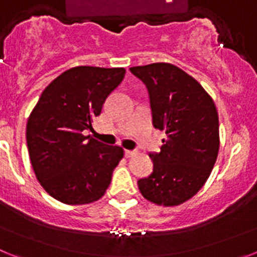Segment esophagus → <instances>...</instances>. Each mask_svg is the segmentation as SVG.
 <instances>
[{"instance_id": "1", "label": "esophagus", "mask_w": 257, "mask_h": 257, "mask_svg": "<svg viewBox=\"0 0 257 257\" xmlns=\"http://www.w3.org/2000/svg\"><path fill=\"white\" fill-rule=\"evenodd\" d=\"M124 154H126V157H133L136 154V151H130V149H126V151H124Z\"/></svg>"}]
</instances>
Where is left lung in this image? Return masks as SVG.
<instances>
[{"mask_svg": "<svg viewBox=\"0 0 257 257\" xmlns=\"http://www.w3.org/2000/svg\"><path fill=\"white\" fill-rule=\"evenodd\" d=\"M148 88L153 126L166 131L153 172L138 181L145 199L178 206L206 183L219 153V115L212 97L183 69L169 63L130 68Z\"/></svg>", "mask_w": 257, "mask_h": 257, "instance_id": "8db88e82", "label": "left lung"}]
</instances>
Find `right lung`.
Returning <instances> with one entry per match:
<instances>
[{
  "instance_id": "right-lung-1",
  "label": "right lung",
  "mask_w": 257,
  "mask_h": 257,
  "mask_svg": "<svg viewBox=\"0 0 257 257\" xmlns=\"http://www.w3.org/2000/svg\"><path fill=\"white\" fill-rule=\"evenodd\" d=\"M124 73V68L74 67L41 94L27 122V145L36 178L52 198L87 205L104 196L123 149L83 133L92 130Z\"/></svg>"
}]
</instances>
